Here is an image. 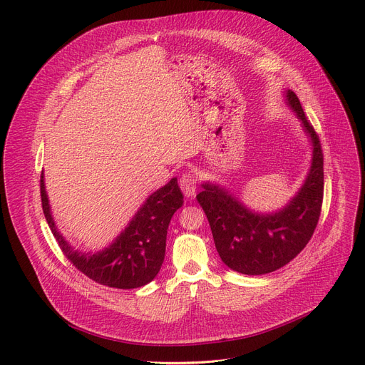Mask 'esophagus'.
Here are the masks:
<instances>
[{
    "label": "esophagus",
    "instance_id": "1",
    "mask_svg": "<svg viewBox=\"0 0 365 365\" xmlns=\"http://www.w3.org/2000/svg\"><path fill=\"white\" fill-rule=\"evenodd\" d=\"M180 189L183 190L186 197H193L196 187H197V178L193 172H186L182 175L180 180H179Z\"/></svg>",
    "mask_w": 365,
    "mask_h": 365
}]
</instances>
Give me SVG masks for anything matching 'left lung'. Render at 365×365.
I'll use <instances>...</instances> for the list:
<instances>
[{"instance_id": "obj_1", "label": "left lung", "mask_w": 365, "mask_h": 365, "mask_svg": "<svg viewBox=\"0 0 365 365\" xmlns=\"http://www.w3.org/2000/svg\"><path fill=\"white\" fill-rule=\"evenodd\" d=\"M287 103L314 143L309 175L290 203L276 214L259 215L248 211L227 190L210 183L202 185L203 190L196 195L221 259L242 274H266L286 266L310 241L321 217L324 153L319 135L293 91H287Z\"/></svg>"}]
</instances>
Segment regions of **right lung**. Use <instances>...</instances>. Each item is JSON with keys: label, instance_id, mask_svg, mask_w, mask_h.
Listing matches in <instances>:
<instances>
[{"label": "right lung", "instance_id": "obj_1", "mask_svg": "<svg viewBox=\"0 0 365 365\" xmlns=\"http://www.w3.org/2000/svg\"><path fill=\"white\" fill-rule=\"evenodd\" d=\"M40 195L46 221L65 257L93 282L117 289L141 287L158 276L165 259L170 220L183 205V195L175 178L148 196L114 244L96 254H86L73 250L58 232L50 214L43 173L40 176Z\"/></svg>", "mask_w": 365, "mask_h": 365}]
</instances>
